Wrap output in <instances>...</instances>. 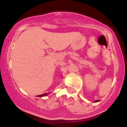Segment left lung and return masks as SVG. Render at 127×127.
I'll return each instance as SVG.
<instances>
[{
  "label": "left lung",
  "instance_id": "1",
  "mask_svg": "<svg viewBox=\"0 0 127 127\" xmlns=\"http://www.w3.org/2000/svg\"><path fill=\"white\" fill-rule=\"evenodd\" d=\"M99 100H96V101H95V102H97V101H98Z\"/></svg>",
  "mask_w": 127,
  "mask_h": 127
}]
</instances>
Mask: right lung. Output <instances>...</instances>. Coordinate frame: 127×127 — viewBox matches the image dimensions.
<instances>
[{"mask_svg":"<svg viewBox=\"0 0 127 127\" xmlns=\"http://www.w3.org/2000/svg\"><path fill=\"white\" fill-rule=\"evenodd\" d=\"M48 94H49V93H45V94H41V95H37V97H43V96H46V95H47Z\"/></svg>","mask_w":127,"mask_h":127,"instance_id":"obj_1","label":"right lung"}]
</instances>
